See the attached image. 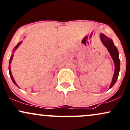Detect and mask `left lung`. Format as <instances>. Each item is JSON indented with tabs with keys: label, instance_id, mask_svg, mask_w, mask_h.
Here are the masks:
<instances>
[{
	"label": "left lung",
	"instance_id": "left-lung-1",
	"mask_svg": "<svg viewBox=\"0 0 130 130\" xmlns=\"http://www.w3.org/2000/svg\"><path fill=\"white\" fill-rule=\"evenodd\" d=\"M100 39H101V41L102 42V44L107 49L111 57L112 58V60L113 61L114 65H115V71H114L113 78H112V82H111L110 85L109 86V89H110L116 83L118 76V74H119L120 68V61L119 59V54H118L117 48L115 46L112 39L108 38L107 36L104 35L103 33L100 34Z\"/></svg>",
	"mask_w": 130,
	"mask_h": 130
}]
</instances>
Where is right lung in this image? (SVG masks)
Here are the masks:
<instances>
[{
    "label": "right lung",
    "instance_id": "add662e5",
    "mask_svg": "<svg viewBox=\"0 0 130 130\" xmlns=\"http://www.w3.org/2000/svg\"><path fill=\"white\" fill-rule=\"evenodd\" d=\"M22 43V41H21V42H20L19 43H18V44H17V45H16V46L15 47H14V49H13V54H12V55H11V57H10V61H9V66H8V70H9V74H10V77H11V79H12V81H13V83L14 84H15V85H16V86H17V87H18V88H20L19 86H18V85H17V84L16 83V82H15V79H14V78H13V76H12V72H11V68H10V64H11V63H12V58H13V53L14 52H15V51H16V49H17V48L18 47L20 46V44Z\"/></svg>",
    "mask_w": 130,
    "mask_h": 130
}]
</instances>
